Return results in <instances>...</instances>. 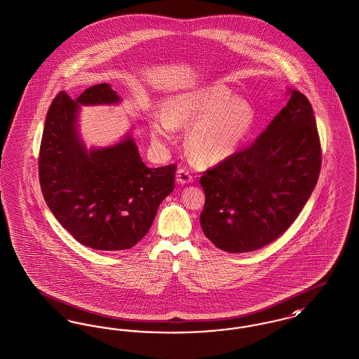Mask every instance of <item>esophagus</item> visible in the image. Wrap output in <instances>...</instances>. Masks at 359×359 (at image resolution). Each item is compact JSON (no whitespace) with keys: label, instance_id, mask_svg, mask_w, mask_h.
Listing matches in <instances>:
<instances>
[{"label":"esophagus","instance_id":"34e87169","mask_svg":"<svg viewBox=\"0 0 359 359\" xmlns=\"http://www.w3.org/2000/svg\"><path fill=\"white\" fill-rule=\"evenodd\" d=\"M176 180L179 184H189L194 180V176L191 175L190 170L187 168H179L176 173Z\"/></svg>","mask_w":359,"mask_h":359}]
</instances>
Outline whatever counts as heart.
Masks as SVG:
<instances>
[{
	"mask_svg": "<svg viewBox=\"0 0 359 359\" xmlns=\"http://www.w3.org/2000/svg\"><path fill=\"white\" fill-rule=\"evenodd\" d=\"M255 122L256 114L250 102L212 85L167 99L163 115L150 123V135L157 147L165 148L175 140V127L190 126L186 145L191 157L201 164H217L241 148Z\"/></svg>",
	"mask_w": 359,
	"mask_h": 359,
	"instance_id": "obj_1",
	"label": "heart"
}]
</instances>
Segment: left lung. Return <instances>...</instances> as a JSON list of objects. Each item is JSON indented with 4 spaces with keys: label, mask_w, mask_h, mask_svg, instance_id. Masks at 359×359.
I'll list each match as a JSON object with an SVG mask.
<instances>
[{
    "label": "left lung",
    "mask_w": 359,
    "mask_h": 359,
    "mask_svg": "<svg viewBox=\"0 0 359 359\" xmlns=\"http://www.w3.org/2000/svg\"><path fill=\"white\" fill-rule=\"evenodd\" d=\"M289 102L248 148L201 177L202 231L226 252H251L287 231L315 190L321 148L313 108L289 89Z\"/></svg>",
    "instance_id": "1"
}]
</instances>
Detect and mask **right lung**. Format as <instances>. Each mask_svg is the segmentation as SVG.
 <instances>
[{
	"label": "right lung",
	"instance_id": "add662e5",
	"mask_svg": "<svg viewBox=\"0 0 359 359\" xmlns=\"http://www.w3.org/2000/svg\"><path fill=\"white\" fill-rule=\"evenodd\" d=\"M106 84L72 100L60 92L48 108L39 151V180L54 217L79 243L97 251H123L149 232L160 203L175 189L176 165L148 168L127 134L107 148H85L80 104H116Z\"/></svg>",
	"mask_w": 359,
	"mask_h": 359
}]
</instances>
